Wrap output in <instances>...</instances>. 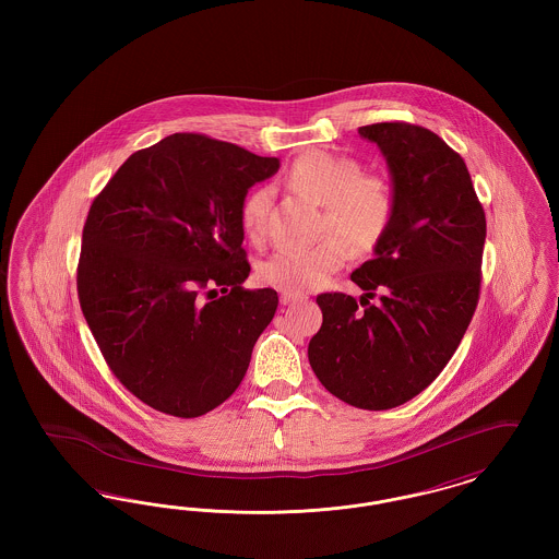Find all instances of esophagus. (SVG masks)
<instances>
[{
  "mask_svg": "<svg viewBox=\"0 0 559 559\" xmlns=\"http://www.w3.org/2000/svg\"><path fill=\"white\" fill-rule=\"evenodd\" d=\"M299 299H304V295H299V293H281V304H283V306H289V304H293V301H299Z\"/></svg>",
  "mask_w": 559,
  "mask_h": 559,
  "instance_id": "34e87169",
  "label": "esophagus"
}]
</instances>
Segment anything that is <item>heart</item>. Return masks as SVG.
<instances>
[{
  "label": "heart",
  "mask_w": 559,
  "mask_h": 559,
  "mask_svg": "<svg viewBox=\"0 0 559 559\" xmlns=\"http://www.w3.org/2000/svg\"><path fill=\"white\" fill-rule=\"evenodd\" d=\"M289 182L324 205V230L342 233L356 251L372 249L394 217L392 188L381 178L362 176L354 159L310 151L293 163ZM267 207V188L253 190L240 205L242 233L253 242L264 240ZM346 260L347 242L333 233L310 247L278 249L258 266V278L283 292H310Z\"/></svg>",
  "instance_id": "b5f03b06"
}]
</instances>
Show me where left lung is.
<instances>
[{
	"label": "left lung",
	"instance_id": "left-lung-1",
	"mask_svg": "<svg viewBox=\"0 0 559 559\" xmlns=\"http://www.w3.org/2000/svg\"><path fill=\"white\" fill-rule=\"evenodd\" d=\"M358 133L388 163L394 217L352 272L365 310L346 293L317 297L322 326L308 358L333 396L385 411L424 392L461 344L478 306L486 217L465 160L440 135L400 121Z\"/></svg>",
	"mask_w": 559,
	"mask_h": 559
}]
</instances>
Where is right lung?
<instances>
[{"label": "right lung", "mask_w": 559, "mask_h": 559, "mask_svg": "<svg viewBox=\"0 0 559 559\" xmlns=\"http://www.w3.org/2000/svg\"><path fill=\"white\" fill-rule=\"evenodd\" d=\"M278 167L230 142L171 133L133 153L90 207L83 317L115 377L160 413L192 419L230 399L274 319L276 292L242 287L240 205Z\"/></svg>", "instance_id": "obj_1"}]
</instances>
